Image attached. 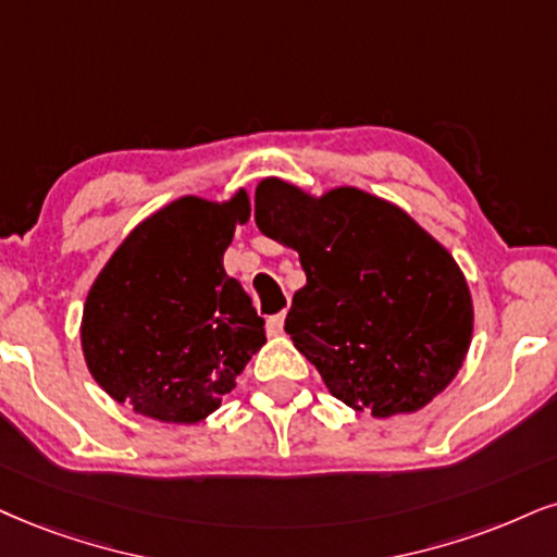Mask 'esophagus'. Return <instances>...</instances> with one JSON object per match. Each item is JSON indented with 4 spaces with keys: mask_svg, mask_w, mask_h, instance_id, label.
<instances>
[{
    "mask_svg": "<svg viewBox=\"0 0 557 557\" xmlns=\"http://www.w3.org/2000/svg\"><path fill=\"white\" fill-rule=\"evenodd\" d=\"M284 320H286V312L271 314V318H268V322H265L268 335H281V333H284Z\"/></svg>",
    "mask_w": 557,
    "mask_h": 557,
    "instance_id": "34e87169",
    "label": "esophagus"
}]
</instances>
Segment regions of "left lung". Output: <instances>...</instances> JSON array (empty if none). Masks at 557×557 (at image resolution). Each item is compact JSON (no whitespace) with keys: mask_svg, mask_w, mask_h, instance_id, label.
<instances>
[{"mask_svg":"<svg viewBox=\"0 0 557 557\" xmlns=\"http://www.w3.org/2000/svg\"><path fill=\"white\" fill-rule=\"evenodd\" d=\"M256 224L299 252L286 333L333 397L374 418L416 413L462 369L472 297L457 260L400 206L341 185L310 196L265 177Z\"/></svg>","mask_w":557,"mask_h":557,"instance_id":"obj_1","label":"left lung"}]
</instances>
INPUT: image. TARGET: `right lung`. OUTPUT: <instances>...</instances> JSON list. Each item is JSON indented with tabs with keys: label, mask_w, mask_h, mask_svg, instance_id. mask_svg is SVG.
<instances>
[{
	"label": "right lung",
	"mask_w": 557,
	"mask_h": 557,
	"mask_svg": "<svg viewBox=\"0 0 557 557\" xmlns=\"http://www.w3.org/2000/svg\"><path fill=\"white\" fill-rule=\"evenodd\" d=\"M250 198L183 196L144 219L89 286L82 354L113 400L162 423H198L222 405L265 343L263 318L224 250Z\"/></svg>",
	"instance_id": "1"
}]
</instances>
